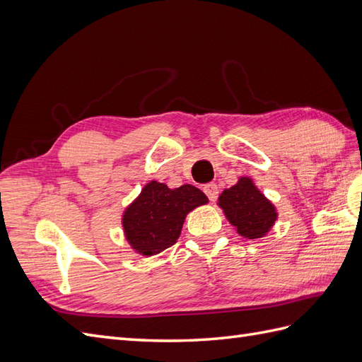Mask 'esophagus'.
Segmentation results:
<instances>
[{
  "mask_svg": "<svg viewBox=\"0 0 362 362\" xmlns=\"http://www.w3.org/2000/svg\"><path fill=\"white\" fill-rule=\"evenodd\" d=\"M204 192H205V194L208 196V199H210L211 202H214L216 199H217V196H218V187L216 184H206V185H204Z\"/></svg>",
  "mask_w": 362,
  "mask_h": 362,
  "instance_id": "34e87169",
  "label": "esophagus"
}]
</instances>
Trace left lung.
I'll list each match as a JSON object with an SVG mask.
<instances>
[{
    "label": "left lung",
    "mask_w": 362,
    "mask_h": 362,
    "mask_svg": "<svg viewBox=\"0 0 362 362\" xmlns=\"http://www.w3.org/2000/svg\"><path fill=\"white\" fill-rule=\"evenodd\" d=\"M217 205L237 234L249 240L266 237L278 218L276 206L249 177L238 178L233 187L225 189L218 196Z\"/></svg>",
    "instance_id": "obj_1"
}]
</instances>
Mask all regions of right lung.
Masks as SVG:
<instances>
[{"label": "right lung", "instance_id": "right-lung-1", "mask_svg": "<svg viewBox=\"0 0 362 362\" xmlns=\"http://www.w3.org/2000/svg\"><path fill=\"white\" fill-rule=\"evenodd\" d=\"M205 204V193L192 184L169 189L164 182L151 181L122 214L125 240L141 257L157 255L177 243L185 217Z\"/></svg>", "mask_w": 362, "mask_h": 362}]
</instances>
